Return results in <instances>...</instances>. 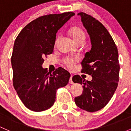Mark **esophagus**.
<instances>
[{
    "label": "esophagus",
    "instance_id": "1",
    "mask_svg": "<svg viewBox=\"0 0 131 131\" xmlns=\"http://www.w3.org/2000/svg\"><path fill=\"white\" fill-rule=\"evenodd\" d=\"M72 75H71V77H70V79H69V83L70 84H73V81H72Z\"/></svg>",
    "mask_w": 131,
    "mask_h": 131
}]
</instances>
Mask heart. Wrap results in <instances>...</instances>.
Segmentation results:
<instances>
[{"mask_svg":"<svg viewBox=\"0 0 131 131\" xmlns=\"http://www.w3.org/2000/svg\"><path fill=\"white\" fill-rule=\"evenodd\" d=\"M69 34L73 40L76 43L80 42H84L85 40V33L81 27H72L69 30ZM59 39V37L56 38L55 43H56L58 42ZM77 60L78 59L75 57H67L64 60V63L69 69H72L73 68V66L77 62Z\"/></svg>","mask_w":131,"mask_h":131,"instance_id":"b5f03b06","label":"heart"}]
</instances>
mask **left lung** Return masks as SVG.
I'll return each mask as SVG.
<instances>
[{
	"label": "left lung",
	"instance_id": "8db88e82",
	"mask_svg": "<svg viewBox=\"0 0 131 131\" xmlns=\"http://www.w3.org/2000/svg\"><path fill=\"white\" fill-rule=\"evenodd\" d=\"M82 24L92 45L83 59L82 72L91 75V81L74 75L72 81L82 85V94L74 99L81 109L93 112L101 110L113 96L119 82L120 66L116 43L101 22L91 15L80 12Z\"/></svg>",
	"mask_w": 131,
	"mask_h": 131
}]
</instances>
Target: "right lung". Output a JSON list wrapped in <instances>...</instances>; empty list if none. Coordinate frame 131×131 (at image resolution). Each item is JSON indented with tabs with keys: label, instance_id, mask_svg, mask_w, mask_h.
Instances as JSON below:
<instances>
[{
	"label": "right lung",
	"instance_id": "1",
	"mask_svg": "<svg viewBox=\"0 0 131 131\" xmlns=\"http://www.w3.org/2000/svg\"><path fill=\"white\" fill-rule=\"evenodd\" d=\"M74 15L69 12L40 17L28 24L15 39L11 57L14 87L30 110L40 112L51 107L57 89L69 82V72L59 67L48 72L42 64L43 57L52 53L57 31Z\"/></svg>",
	"mask_w": 131,
	"mask_h": 131
}]
</instances>
